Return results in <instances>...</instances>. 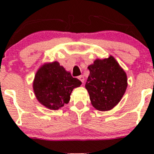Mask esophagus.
Segmentation results:
<instances>
[{"label":"esophagus","mask_w":154,"mask_h":154,"mask_svg":"<svg viewBox=\"0 0 154 154\" xmlns=\"http://www.w3.org/2000/svg\"><path fill=\"white\" fill-rule=\"evenodd\" d=\"M78 79H79V80H80L81 82H82V83H84V82H85V77H83L82 75H80V76H79V77H78Z\"/></svg>","instance_id":"1"}]
</instances>
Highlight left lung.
I'll use <instances>...</instances> for the list:
<instances>
[{"label":"left lung","instance_id":"1","mask_svg":"<svg viewBox=\"0 0 154 154\" xmlns=\"http://www.w3.org/2000/svg\"><path fill=\"white\" fill-rule=\"evenodd\" d=\"M88 69L90 75L85 88L92 105L97 110H111L121 100L128 87L126 73L111 56L96 59Z\"/></svg>","mask_w":154,"mask_h":154}]
</instances>
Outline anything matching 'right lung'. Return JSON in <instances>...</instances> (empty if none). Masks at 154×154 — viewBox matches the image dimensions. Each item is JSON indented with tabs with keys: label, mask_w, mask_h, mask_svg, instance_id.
<instances>
[{
	"label": "right lung",
	"mask_w": 154,
	"mask_h": 154,
	"mask_svg": "<svg viewBox=\"0 0 154 154\" xmlns=\"http://www.w3.org/2000/svg\"><path fill=\"white\" fill-rule=\"evenodd\" d=\"M82 82L57 61L45 63L35 75L33 89L37 99L48 109H58L68 103L74 88Z\"/></svg>",
	"instance_id": "right-lung-1"
}]
</instances>
